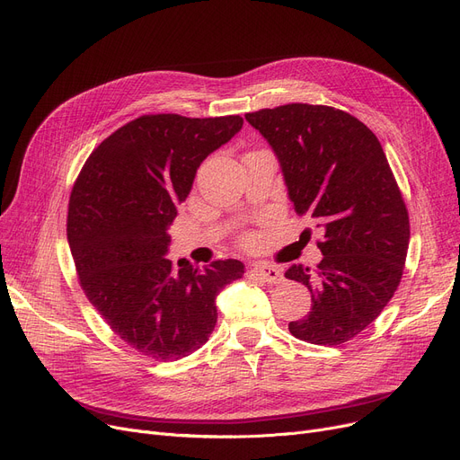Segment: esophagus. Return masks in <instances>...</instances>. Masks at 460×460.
Listing matches in <instances>:
<instances>
[{
	"label": "esophagus",
	"mask_w": 460,
	"mask_h": 460,
	"mask_svg": "<svg viewBox=\"0 0 460 460\" xmlns=\"http://www.w3.org/2000/svg\"><path fill=\"white\" fill-rule=\"evenodd\" d=\"M252 274L267 284H279L284 279L282 270H279L278 267L269 265V263H255L252 267Z\"/></svg>",
	"instance_id": "obj_1"
}]
</instances>
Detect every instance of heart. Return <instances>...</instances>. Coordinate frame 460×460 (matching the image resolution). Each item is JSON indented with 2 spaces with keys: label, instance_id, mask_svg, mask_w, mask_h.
Returning <instances> with one entry per match:
<instances>
[{
  "label": "heart",
  "instance_id": "b5f03b06",
  "mask_svg": "<svg viewBox=\"0 0 460 460\" xmlns=\"http://www.w3.org/2000/svg\"><path fill=\"white\" fill-rule=\"evenodd\" d=\"M255 244V238L252 236V234H244L243 236V246H246V248H252Z\"/></svg>",
  "mask_w": 460,
  "mask_h": 460
}]
</instances>
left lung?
I'll return each instance as SVG.
<instances>
[{
    "label": "left lung",
    "mask_w": 460,
    "mask_h": 460,
    "mask_svg": "<svg viewBox=\"0 0 460 460\" xmlns=\"http://www.w3.org/2000/svg\"><path fill=\"white\" fill-rule=\"evenodd\" d=\"M276 152L298 216L323 227V259L286 278L312 293L308 315L289 332L317 346L344 344L391 301L404 272L410 217L377 137L327 105L289 103L246 114Z\"/></svg>",
    "instance_id": "obj_1"
}]
</instances>
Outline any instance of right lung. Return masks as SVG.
Wrapping results in <instances>:
<instances>
[{"instance_id": "1", "label": "right lung", "mask_w": 460, "mask_h": 460, "mask_svg": "<svg viewBox=\"0 0 460 460\" xmlns=\"http://www.w3.org/2000/svg\"><path fill=\"white\" fill-rule=\"evenodd\" d=\"M243 122L238 114H143L93 148L73 184L67 241L78 284L112 332L154 361L207 344L216 295L244 274L236 259L199 269L164 257L197 167Z\"/></svg>"}]
</instances>
